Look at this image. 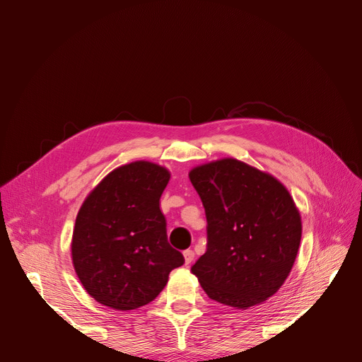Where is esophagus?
<instances>
[{
	"label": "esophagus",
	"mask_w": 362,
	"mask_h": 362,
	"mask_svg": "<svg viewBox=\"0 0 362 362\" xmlns=\"http://www.w3.org/2000/svg\"><path fill=\"white\" fill-rule=\"evenodd\" d=\"M183 257H185V264H191L195 258V252L192 250H186L183 252Z\"/></svg>",
	"instance_id": "esophagus-1"
}]
</instances>
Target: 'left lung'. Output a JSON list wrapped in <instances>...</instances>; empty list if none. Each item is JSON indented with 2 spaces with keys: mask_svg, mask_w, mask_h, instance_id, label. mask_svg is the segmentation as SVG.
<instances>
[{
  "mask_svg": "<svg viewBox=\"0 0 362 362\" xmlns=\"http://www.w3.org/2000/svg\"><path fill=\"white\" fill-rule=\"evenodd\" d=\"M206 216V251L192 265L211 299L246 310L273 296L298 255L302 223L274 176L236 158L189 171Z\"/></svg>",
  "mask_w": 362,
  "mask_h": 362,
  "instance_id": "1",
  "label": "left lung"
}]
</instances>
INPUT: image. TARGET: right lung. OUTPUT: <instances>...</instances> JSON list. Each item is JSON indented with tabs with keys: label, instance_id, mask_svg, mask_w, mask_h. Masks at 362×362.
Returning a JSON list of instances; mask_svg holds the SVG:
<instances>
[{
	"label": "right lung",
	"instance_id": "add662e5",
	"mask_svg": "<svg viewBox=\"0 0 362 362\" xmlns=\"http://www.w3.org/2000/svg\"><path fill=\"white\" fill-rule=\"evenodd\" d=\"M170 171L133 161L108 173L83 201L71 259L85 291L105 307L129 311L154 300L185 262L167 240L160 198Z\"/></svg>",
	"mask_w": 362,
	"mask_h": 362
}]
</instances>
